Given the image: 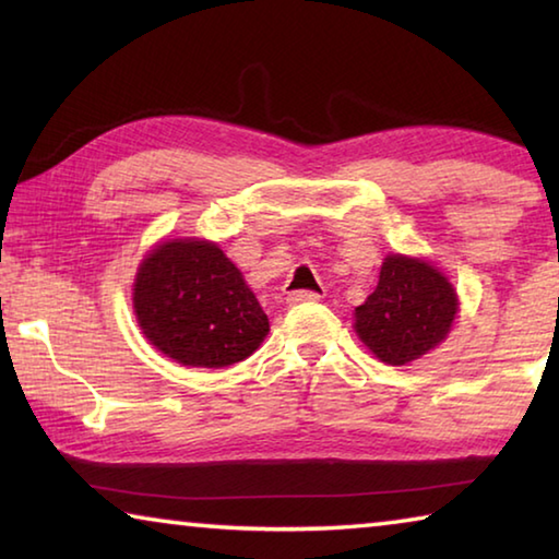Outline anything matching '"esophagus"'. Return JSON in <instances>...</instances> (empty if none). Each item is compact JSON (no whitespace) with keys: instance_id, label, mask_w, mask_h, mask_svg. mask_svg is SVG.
<instances>
[{"instance_id":"esophagus-1","label":"esophagus","mask_w":559,"mask_h":559,"mask_svg":"<svg viewBox=\"0 0 559 559\" xmlns=\"http://www.w3.org/2000/svg\"><path fill=\"white\" fill-rule=\"evenodd\" d=\"M286 300L290 302V306H298V302H316V300H320V293H316V290H290Z\"/></svg>"}]
</instances>
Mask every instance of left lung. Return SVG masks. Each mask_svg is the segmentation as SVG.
<instances>
[{"mask_svg":"<svg viewBox=\"0 0 559 559\" xmlns=\"http://www.w3.org/2000/svg\"><path fill=\"white\" fill-rule=\"evenodd\" d=\"M456 310V290L439 269L392 253L377 288L355 308V333L382 362L406 365L447 340Z\"/></svg>","mask_w":559,"mask_h":559,"instance_id":"obj_1","label":"left lung"}]
</instances>
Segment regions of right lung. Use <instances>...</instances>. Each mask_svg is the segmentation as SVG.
Instances as JSON below:
<instances>
[{
	"instance_id": "right-lung-1",
	"label": "right lung",
	"mask_w": 559,
	"mask_h": 559,
	"mask_svg": "<svg viewBox=\"0 0 559 559\" xmlns=\"http://www.w3.org/2000/svg\"><path fill=\"white\" fill-rule=\"evenodd\" d=\"M132 308L159 353L189 367H229L253 355L269 318L241 271L212 241L169 239L140 263Z\"/></svg>"
}]
</instances>
